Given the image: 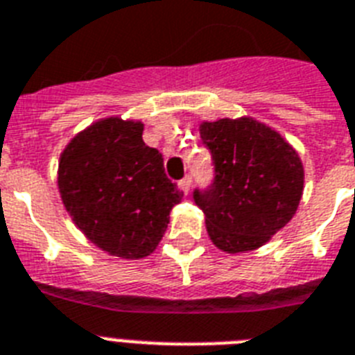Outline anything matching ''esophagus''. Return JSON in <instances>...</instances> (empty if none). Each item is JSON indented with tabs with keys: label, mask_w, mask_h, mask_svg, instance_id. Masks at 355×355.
I'll use <instances>...</instances> for the list:
<instances>
[{
	"label": "esophagus",
	"mask_w": 355,
	"mask_h": 355,
	"mask_svg": "<svg viewBox=\"0 0 355 355\" xmlns=\"http://www.w3.org/2000/svg\"><path fill=\"white\" fill-rule=\"evenodd\" d=\"M190 187H192V178H190V175H184L183 180L180 181V189L183 190L184 194H189Z\"/></svg>",
	"instance_id": "1"
}]
</instances>
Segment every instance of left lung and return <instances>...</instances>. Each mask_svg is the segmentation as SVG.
I'll list each match as a JSON object with an SVG mask.
<instances>
[{"mask_svg":"<svg viewBox=\"0 0 355 355\" xmlns=\"http://www.w3.org/2000/svg\"><path fill=\"white\" fill-rule=\"evenodd\" d=\"M214 181L194 190L210 239L228 254L256 250L294 218L303 196L300 154L279 132L252 118L199 125Z\"/></svg>","mask_w":355,"mask_h":355,"instance_id":"obj_1","label":"left lung"}]
</instances>
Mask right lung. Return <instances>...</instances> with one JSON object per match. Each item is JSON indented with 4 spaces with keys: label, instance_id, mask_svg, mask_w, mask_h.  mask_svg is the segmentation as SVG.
<instances>
[{
    "label": "right lung",
    "instance_id": "obj_1",
    "mask_svg": "<svg viewBox=\"0 0 355 355\" xmlns=\"http://www.w3.org/2000/svg\"><path fill=\"white\" fill-rule=\"evenodd\" d=\"M61 201L76 227L110 256L141 259L159 245L183 198L143 123L105 118L70 139L58 168Z\"/></svg>",
    "mask_w": 355,
    "mask_h": 355
}]
</instances>
